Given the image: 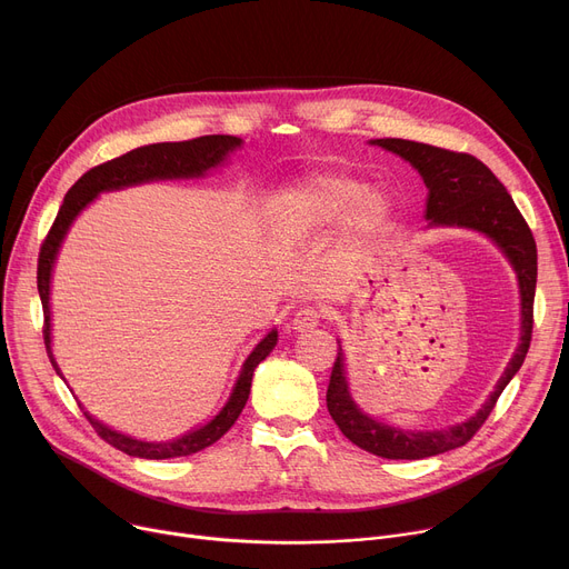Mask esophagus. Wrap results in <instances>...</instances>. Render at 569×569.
Instances as JSON below:
<instances>
[{
    "label": "esophagus",
    "mask_w": 569,
    "mask_h": 569,
    "mask_svg": "<svg viewBox=\"0 0 569 569\" xmlns=\"http://www.w3.org/2000/svg\"><path fill=\"white\" fill-rule=\"evenodd\" d=\"M318 322H320V311L316 307L297 309L290 320L295 332H309V330H313V327H318Z\"/></svg>",
    "instance_id": "1"
}]
</instances>
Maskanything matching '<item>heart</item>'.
I'll return each mask as SVG.
<instances>
[{"instance_id": "heart-1", "label": "heart", "mask_w": 569, "mask_h": 569, "mask_svg": "<svg viewBox=\"0 0 569 569\" xmlns=\"http://www.w3.org/2000/svg\"><path fill=\"white\" fill-rule=\"evenodd\" d=\"M362 192L365 187L350 177L322 174V177H316L313 182H309L305 191H300V196H297V204L318 221L339 219L350 208L348 226L352 230L371 232L385 221L387 209L378 196L366 193L362 197Z\"/></svg>"}]
</instances>
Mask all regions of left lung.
<instances>
[{
  "mask_svg": "<svg viewBox=\"0 0 569 569\" xmlns=\"http://www.w3.org/2000/svg\"><path fill=\"white\" fill-rule=\"evenodd\" d=\"M376 144L410 161V166H415L417 172L425 177V184L429 189L427 219L431 226H466L489 234L515 264L521 288V343L515 357L507 365L482 410L470 417L468 422L450 429L403 431L371 420L352 403L348 395L343 352L339 348L330 385H327V410H330L341 433L357 447L382 459H427L466 445L480 431L507 382L521 369L532 339L537 247L512 196L507 193V189L498 182V177L480 159L466 152H452V149L403 138H380Z\"/></svg>",
  "mask_w": 569,
  "mask_h": 569,
  "instance_id": "left-lung-1",
  "label": "left lung"
}]
</instances>
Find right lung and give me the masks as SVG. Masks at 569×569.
Here are the masks:
<instances>
[{
    "label": "right lung",
    "instance_id": "1",
    "mask_svg": "<svg viewBox=\"0 0 569 569\" xmlns=\"http://www.w3.org/2000/svg\"><path fill=\"white\" fill-rule=\"evenodd\" d=\"M242 142L234 136H200L193 140H182V142H157V144H147L131 149V152L117 157L112 161H106L101 166H94L92 170H87L78 182L69 189L62 207L43 239L41 251H39V267H37V286L41 295V305H43V343L48 350L50 362L54 371L59 373L52 352H50V307H48V295H50V272H52V262L57 256L59 244L76 219L80 209L97 198L101 191H112V189H122L140 182H149V179H168V177H196L207 172L209 168H214L223 161L228 152ZM277 343V332H269L256 350L249 355V360L242 367V373L237 378L234 390L223 406V410L214 417L212 422L204 425L198 431H191L182 438L170 440V442H142L133 440L129 436L117 433L101 422L92 420L84 412L89 425L94 427V431L112 447H117L119 452H124L129 457H140V459H172V457H189L196 455L204 447L214 445L239 417L242 408L247 406L249 392H251V378L253 369L264 360L269 350ZM62 376V373H59Z\"/></svg>",
    "mask_w": 569,
    "mask_h": 569
}]
</instances>
